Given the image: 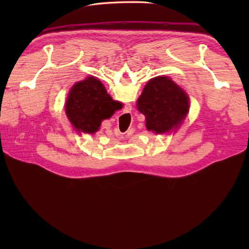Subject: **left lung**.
<instances>
[{
  "mask_svg": "<svg viewBox=\"0 0 249 249\" xmlns=\"http://www.w3.org/2000/svg\"><path fill=\"white\" fill-rule=\"evenodd\" d=\"M145 116V126L156 134L177 130L189 111V97L168 77H156L147 82L137 101Z\"/></svg>",
  "mask_w": 249,
  "mask_h": 249,
  "instance_id": "8db88e82",
  "label": "left lung"
}]
</instances>
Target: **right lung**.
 Segmentation results:
<instances>
[{
  "mask_svg": "<svg viewBox=\"0 0 249 249\" xmlns=\"http://www.w3.org/2000/svg\"><path fill=\"white\" fill-rule=\"evenodd\" d=\"M120 104L113 101L100 80L88 77L74 84L67 96L65 112L74 130L94 134L104 119L110 118Z\"/></svg>",
  "mask_w": 249,
  "mask_h": 249,
  "instance_id": "obj_1",
  "label": "right lung"
}]
</instances>
